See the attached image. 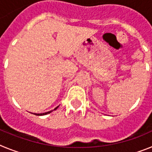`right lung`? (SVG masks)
<instances>
[{
	"instance_id": "obj_1",
	"label": "right lung",
	"mask_w": 152,
	"mask_h": 152,
	"mask_svg": "<svg viewBox=\"0 0 152 152\" xmlns=\"http://www.w3.org/2000/svg\"><path fill=\"white\" fill-rule=\"evenodd\" d=\"M58 107H56V108L54 109V110H56L58 108ZM51 112H52V111H49V112L43 113H34V114H35V115H36V116H42V115H46V114H48V113H50Z\"/></svg>"
}]
</instances>
